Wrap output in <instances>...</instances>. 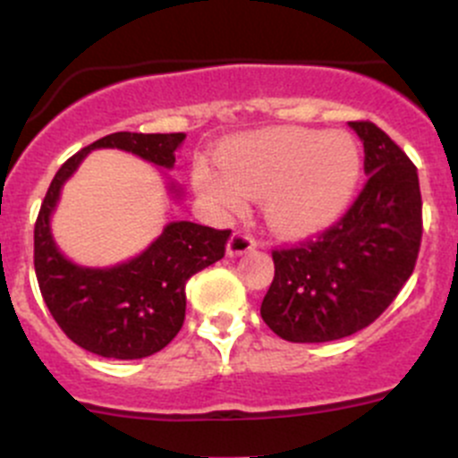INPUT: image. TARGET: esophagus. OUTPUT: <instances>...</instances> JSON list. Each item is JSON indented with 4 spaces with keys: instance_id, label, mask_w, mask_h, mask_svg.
<instances>
[{
    "instance_id": "1",
    "label": "esophagus",
    "mask_w": 458,
    "mask_h": 458,
    "mask_svg": "<svg viewBox=\"0 0 458 458\" xmlns=\"http://www.w3.org/2000/svg\"><path fill=\"white\" fill-rule=\"evenodd\" d=\"M255 246L257 243L250 234L237 230V233H233V237H230L228 248H225V250H228V257H242V255H246V252L255 250Z\"/></svg>"
}]
</instances>
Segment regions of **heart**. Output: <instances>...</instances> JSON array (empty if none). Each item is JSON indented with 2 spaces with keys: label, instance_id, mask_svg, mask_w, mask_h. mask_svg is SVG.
<instances>
[{
  "label": "heart",
  "instance_id": "heart-1",
  "mask_svg": "<svg viewBox=\"0 0 458 458\" xmlns=\"http://www.w3.org/2000/svg\"><path fill=\"white\" fill-rule=\"evenodd\" d=\"M363 168L350 132L279 126L248 132L221 150V165L197 164V195L216 212L261 199L267 228L285 239L321 233L348 208Z\"/></svg>",
  "mask_w": 458,
  "mask_h": 458
}]
</instances>
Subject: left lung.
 I'll return each mask as SVG.
<instances>
[{
    "label": "left lung",
    "mask_w": 458,
    "mask_h": 458,
    "mask_svg": "<svg viewBox=\"0 0 458 458\" xmlns=\"http://www.w3.org/2000/svg\"><path fill=\"white\" fill-rule=\"evenodd\" d=\"M363 141L368 183L317 242L275 250L261 317L294 344L354 335L381 315L410 279L421 246V191L412 161L381 128L350 122Z\"/></svg>",
    "instance_id": "8db88e82"
}]
</instances>
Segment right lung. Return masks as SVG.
<instances>
[{
  "instance_id": "1",
  "label": "right lung",
  "mask_w": 458,
  "mask_h": 458,
  "mask_svg": "<svg viewBox=\"0 0 458 458\" xmlns=\"http://www.w3.org/2000/svg\"><path fill=\"white\" fill-rule=\"evenodd\" d=\"M182 141V132H114L72 155L50 182L35 224V275L50 315L88 352L131 361L165 348L183 326L188 279L224 257L230 230L170 221L140 255L106 267L81 266L64 255L53 237L50 219L62 188L92 150L114 148L173 170ZM165 191L173 201L183 199V188L170 177Z\"/></svg>"
}]
</instances>
